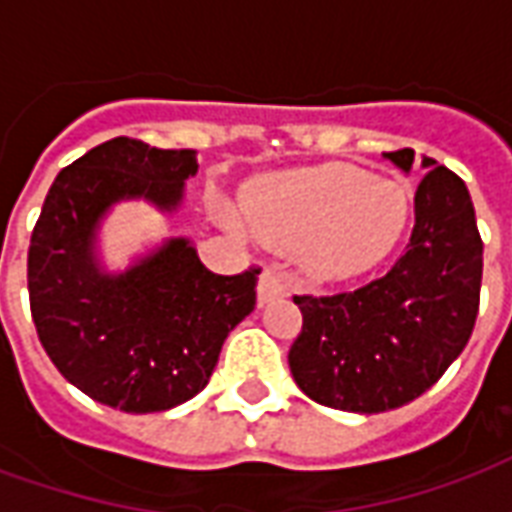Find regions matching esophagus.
Segmentation results:
<instances>
[{"mask_svg": "<svg viewBox=\"0 0 512 512\" xmlns=\"http://www.w3.org/2000/svg\"><path fill=\"white\" fill-rule=\"evenodd\" d=\"M285 296H288V282H285V277L274 266L263 268L260 282H257V301L268 304V301L285 299Z\"/></svg>", "mask_w": 512, "mask_h": 512, "instance_id": "esophagus-1", "label": "esophagus"}]
</instances>
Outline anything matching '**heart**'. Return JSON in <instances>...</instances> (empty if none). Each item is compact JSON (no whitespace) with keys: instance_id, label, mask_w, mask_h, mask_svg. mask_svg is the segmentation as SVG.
<instances>
[{"instance_id":"1","label":"heart","mask_w":512,"mask_h":512,"mask_svg":"<svg viewBox=\"0 0 512 512\" xmlns=\"http://www.w3.org/2000/svg\"><path fill=\"white\" fill-rule=\"evenodd\" d=\"M260 241L293 252L315 279H348L376 268L400 244L411 219L403 183L348 164L301 169L260 189L246 205ZM241 230L235 216H227Z\"/></svg>"}]
</instances>
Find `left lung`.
<instances>
[{
  "label": "left lung",
  "instance_id": "1",
  "mask_svg": "<svg viewBox=\"0 0 512 512\" xmlns=\"http://www.w3.org/2000/svg\"><path fill=\"white\" fill-rule=\"evenodd\" d=\"M411 172L414 150L384 153ZM428 169L414 194V230L384 277L334 296H293L301 332L290 345L293 381L315 403L354 414L400 408L428 392L472 337L483 241L469 189L455 172Z\"/></svg>",
  "mask_w": 512,
  "mask_h": 512
}]
</instances>
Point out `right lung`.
<instances>
[{
  "instance_id": "1",
  "label": "right lung",
  "mask_w": 512,
  "mask_h": 512,
  "mask_svg": "<svg viewBox=\"0 0 512 512\" xmlns=\"http://www.w3.org/2000/svg\"><path fill=\"white\" fill-rule=\"evenodd\" d=\"M191 175L194 150L109 139L57 175L29 241L40 345L76 389L126 414L167 411L202 392L227 334L255 310L260 268L213 274L189 238H169L120 274L95 257L98 227L115 202L178 211Z\"/></svg>"
}]
</instances>
